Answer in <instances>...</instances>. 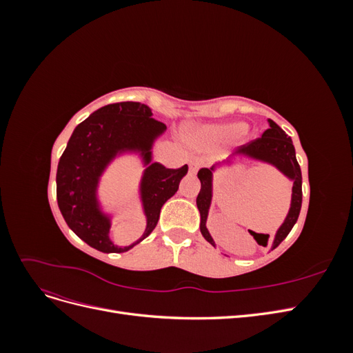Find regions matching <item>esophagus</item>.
Instances as JSON below:
<instances>
[{"mask_svg":"<svg viewBox=\"0 0 353 353\" xmlns=\"http://www.w3.org/2000/svg\"><path fill=\"white\" fill-rule=\"evenodd\" d=\"M199 168H200V160H197V159H191L190 160V174L191 175H194L197 170H199Z\"/></svg>","mask_w":353,"mask_h":353,"instance_id":"34e87169","label":"esophagus"}]
</instances>
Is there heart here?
<instances>
[{
	"label": "heart",
	"instance_id": "obj_1",
	"mask_svg": "<svg viewBox=\"0 0 353 353\" xmlns=\"http://www.w3.org/2000/svg\"><path fill=\"white\" fill-rule=\"evenodd\" d=\"M245 130L241 123L223 122V123H206L191 128L188 131V140L197 148H209L221 145L239 132Z\"/></svg>",
	"mask_w": 353,
	"mask_h": 353
}]
</instances>
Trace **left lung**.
Wrapping results in <instances>:
<instances>
[{
    "label": "left lung",
    "mask_w": 353,
    "mask_h": 353,
    "mask_svg": "<svg viewBox=\"0 0 353 353\" xmlns=\"http://www.w3.org/2000/svg\"><path fill=\"white\" fill-rule=\"evenodd\" d=\"M268 123H270V128L262 134L261 138L241 145L236 152V154L230 157L228 160H225L222 165H232L236 157L258 160V162L272 165L293 183L290 209H288L284 222L281 223V227L276 230L275 237L271 243V249H275L276 245H279L288 236V232L292 231L293 225L299 218V213H301L302 172H301V166L297 163L292 138L288 137L274 121L268 119ZM218 166L221 165H215L212 168H201L197 174L201 184L200 193L196 200L199 212H200V231H201V236L205 237L213 248H216V244L213 241L210 232L206 228V221H208L212 196H213V172H215V169ZM250 234L253 236V239L258 241V244H263V245L268 244V239H270L268 234H256L253 231H250Z\"/></svg>",
    "instance_id": "8db88e82"
}]
</instances>
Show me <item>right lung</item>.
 Here are the masks:
<instances>
[{"label": "right lung", "mask_w": 353, "mask_h": 353, "mask_svg": "<svg viewBox=\"0 0 353 353\" xmlns=\"http://www.w3.org/2000/svg\"><path fill=\"white\" fill-rule=\"evenodd\" d=\"M145 104L123 101L108 104L81 122L70 137L57 166V203L69 228L91 248L104 253L132 249L156 228L160 209L172 197L188 166L168 169L152 162L153 144L166 131V125L153 119ZM138 154L145 172L141 181V199L148 225L143 236L125 248L108 237L111 217L102 212L98 200L99 178L116 157Z\"/></svg>", "instance_id": "add662e5"}]
</instances>
